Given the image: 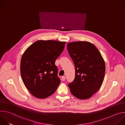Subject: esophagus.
<instances>
[{"label":"esophagus","instance_id":"obj_1","mask_svg":"<svg viewBox=\"0 0 125 125\" xmlns=\"http://www.w3.org/2000/svg\"><path fill=\"white\" fill-rule=\"evenodd\" d=\"M62 80L63 81H64L66 79V77L65 76H62Z\"/></svg>","mask_w":125,"mask_h":125}]
</instances>
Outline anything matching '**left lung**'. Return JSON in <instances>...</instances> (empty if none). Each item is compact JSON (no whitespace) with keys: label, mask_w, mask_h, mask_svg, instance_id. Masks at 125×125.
Listing matches in <instances>:
<instances>
[{"label":"left lung","mask_w":125,"mask_h":125,"mask_svg":"<svg viewBox=\"0 0 125 125\" xmlns=\"http://www.w3.org/2000/svg\"><path fill=\"white\" fill-rule=\"evenodd\" d=\"M67 50L74 66L73 81L68 84L73 95L80 100L90 98L101 88L105 65L98 49L86 41L67 44Z\"/></svg>","instance_id":"8db88e82"}]
</instances>
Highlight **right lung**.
<instances>
[{
  "instance_id": "right-lung-1",
  "label": "right lung",
  "mask_w": 125,
  "mask_h": 125,
  "mask_svg": "<svg viewBox=\"0 0 125 125\" xmlns=\"http://www.w3.org/2000/svg\"><path fill=\"white\" fill-rule=\"evenodd\" d=\"M66 42L38 40L22 55L20 71L24 84L34 97L45 99L52 95L60 83L57 76L56 59L64 50Z\"/></svg>"
}]
</instances>
